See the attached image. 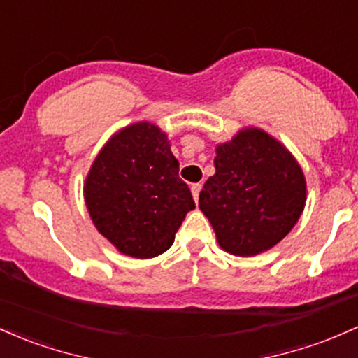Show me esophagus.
<instances>
[{
  "label": "esophagus",
  "mask_w": 358,
  "mask_h": 358,
  "mask_svg": "<svg viewBox=\"0 0 358 358\" xmlns=\"http://www.w3.org/2000/svg\"><path fill=\"white\" fill-rule=\"evenodd\" d=\"M200 190H202V185H200V183H194V185H192V195H194L195 202H197V200H199Z\"/></svg>",
  "instance_id": "esophagus-1"
}]
</instances>
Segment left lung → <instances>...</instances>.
Masks as SVG:
<instances>
[{
	"mask_svg": "<svg viewBox=\"0 0 358 358\" xmlns=\"http://www.w3.org/2000/svg\"><path fill=\"white\" fill-rule=\"evenodd\" d=\"M214 164L199 207L224 251L255 257L287 236L304 210L308 185L280 141L260 127L239 129L215 146Z\"/></svg>",
	"mask_w": 358,
	"mask_h": 358,
	"instance_id": "obj_1",
	"label": "left lung"
}]
</instances>
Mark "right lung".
<instances>
[{"instance_id": "obj_1", "label": "right lung", "mask_w": 358, "mask_h": 358, "mask_svg": "<svg viewBox=\"0 0 358 358\" xmlns=\"http://www.w3.org/2000/svg\"><path fill=\"white\" fill-rule=\"evenodd\" d=\"M83 195L98 233L141 260L170 248L187 212L195 209L168 134L148 120L125 125L103 144Z\"/></svg>"}]
</instances>
